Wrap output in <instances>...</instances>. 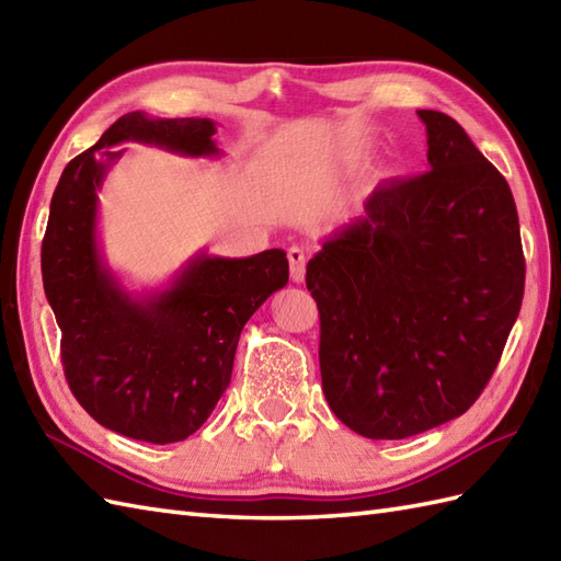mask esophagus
I'll return each instance as SVG.
<instances>
[{
  "label": "esophagus",
  "instance_id": "34e87169",
  "mask_svg": "<svg viewBox=\"0 0 561 561\" xmlns=\"http://www.w3.org/2000/svg\"><path fill=\"white\" fill-rule=\"evenodd\" d=\"M287 257H289V270H291V279L296 284H301L306 279V253L304 248L294 245L287 250Z\"/></svg>",
  "mask_w": 561,
  "mask_h": 561
}]
</instances>
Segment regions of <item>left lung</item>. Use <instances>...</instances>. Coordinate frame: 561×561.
Listing matches in <instances>:
<instances>
[{
	"label": "left lung",
	"instance_id": "obj_1",
	"mask_svg": "<svg viewBox=\"0 0 561 561\" xmlns=\"http://www.w3.org/2000/svg\"><path fill=\"white\" fill-rule=\"evenodd\" d=\"M416 115L428 171L380 183L306 267L325 400L366 438H408L468 412L526 287L506 178L453 117Z\"/></svg>",
	"mask_w": 561,
	"mask_h": 561
}]
</instances>
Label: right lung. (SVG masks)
<instances>
[{
    "mask_svg": "<svg viewBox=\"0 0 561 561\" xmlns=\"http://www.w3.org/2000/svg\"><path fill=\"white\" fill-rule=\"evenodd\" d=\"M207 117L127 113L67 163L50 202L41 267L47 304L62 330V366L79 404L111 432L175 444L207 422L231 383L238 337L257 308L287 287L279 248L250 257L199 253L165 289L129 294L99 245V190L141 141L183 157H219Z\"/></svg>",
    "mask_w": 561,
    "mask_h": 561,
    "instance_id": "obj_1",
    "label": "right lung"
}]
</instances>
